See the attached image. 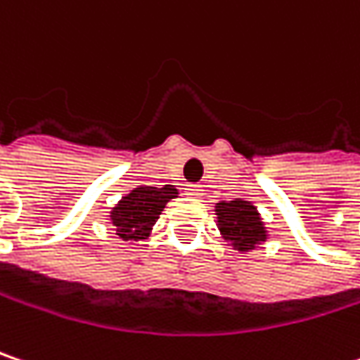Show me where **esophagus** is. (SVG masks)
Here are the masks:
<instances>
[{"instance_id":"esophagus-1","label":"esophagus","mask_w":360,"mask_h":360,"mask_svg":"<svg viewBox=\"0 0 360 360\" xmlns=\"http://www.w3.org/2000/svg\"><path fill=\"white\" fill-rule=\"evenodd\" d=\"M201 185H195V183H189L187 187H185V195H189V198H200L201 195Z\"/></svg>"}]
</instances>
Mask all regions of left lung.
Masks as SVG:
<instances>
[{
	"instance_id": "8db88e82",
	"label": "left lung",
	"mask_w": 360,
	"mask_h": 360,
	"mask_svg": "<svg viewBox=\"0 0 360 360\" xmlns=\"http://www.w3.org/2000/svg\"><path fill=\"white\" fill-rule=\"evenodd\" d=\"M216 214L218 228L224 238L234 244L238 250H250L255 244L263 243L266 236L257 207L248 201H222L216 205Z\"/></svg>"
}]
</instances>
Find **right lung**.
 Instances as JSON below:
<instances>
[{"mask_svg": "<svg viewBox=\"0 0 360 360\" xmlns=\"http://www.w3.org/2000/svg\"><path fill=\"white\" fill-rule=\"evenodd\" d=\"M177 195L173 185L136 187L112 210V224L122 240H142L157 222L167 201Z\"/></svg>", "mask_w": 360, "mask_h": 360, "instance_id": "add662e5", "label": "right lung"}]
</instances>
